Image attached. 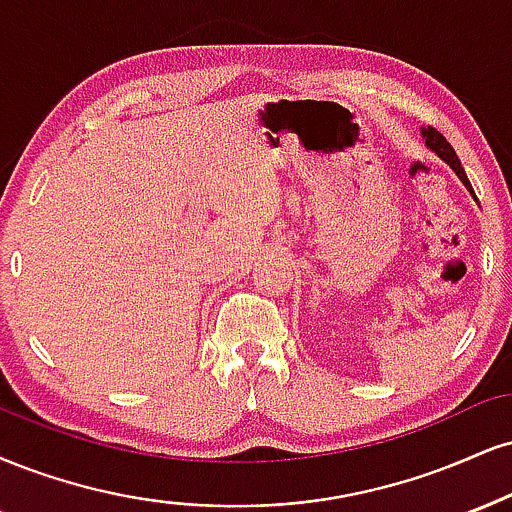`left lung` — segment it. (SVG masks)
Masks as SVG:
<instances>
[{
    "mask_svg": "<svg viewBox=\"0 0 512 512\" xmlns=\"http://www.w3.org/2000/svg\"><path fill=\"white\" fill-rule=\"evenodd\" d=\"M422 135H424V140H427V145L432 147V150L436 152V155H439L441 159H446V162L453 166L455 174L460 176V181H463L465 186L472 190L470 181H467V176H465V169H463V166H460V159H458V155H455V150L451 147V143H448V140L443 138V135H441L439 131H436L434 126H427V128H424ZM472 193H474V190H472Z\"/></svg>",
    "mask_w": 512,
    "mask_h": 512,
    "instance_id": "left-lung-1",
    "label": "left lung"
}]
</instances>
